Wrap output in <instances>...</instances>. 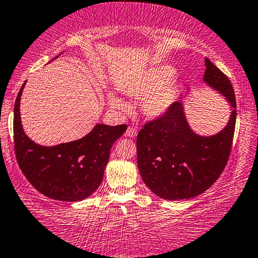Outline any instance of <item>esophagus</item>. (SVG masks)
<instances>
[{
  "mask_svg": "<svg viewBox=\"0 0 258 258\" xmlns=\"http://www.w3.org/2000/svg\"><path fill=\"white\" fill-rule=\"evenodd\" d=\"M137 128L136 127H133V126H130L128 128H127V131H126V136L127 137H131V138H133V137H136L137 136Z\"/></svg>",
  "mask_w": 258,
  "mask_h": 258,
  "instance_id": "34e87169",
  "label": "esophagus"
}]
</instances>
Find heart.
Here are the masks:
<instances>
[{
  "label": "heart",
  "mask_w": 258,
  "mask_h": 258,
  "mask_svg": "<svg viewBox=\"0 0 258 258\" xmlns=\"http://www.w3.org/2000/svg\"><path fill=\"white\" fill-rule=\"evenodd\" d=\"M174 69L169 65H153L136 77L123 81L121 90L127 95L143 99V110L150 118H159L174 105L178 97L180 83L172 77ZM108 103L115 109H126L121 97L109 94Z\"/></svg>",
  "instance_id": "obj_1"
}]
</instances>
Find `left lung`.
<instances>
[{"label": "left lung", "instance_id": "obj_1", "mask_svg": "<svg viewBox=\"0 0 258 258\" xmlns=\"http://www.w3.org/2000/svg\"><path fill=\"white\" fill-rule=\"evenodd\" d=\"M204 81L231 106L227 125L219 133L202 137L188 125L182 102L146 122L137 136V162L144 183L165 200H185L207 190L229 161L236 127L233 87L212 61L205 59Z\"/></svg>", "mask_w": 258, "mask_h": 258}]
</instances>
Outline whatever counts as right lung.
Listing matches in <instances>:
<instances>
[{
	"label": "right lung",
	"instance_id": "right-lung-1",
	"mask_svg": "<svg viewBox=\"0 0 258 258\" xmlns=\"http://www.w3.org/2000/svg\"><path fill=\"white\" fill-rule=\"evenodd\" d=\"M22 84L14 106L16 161L26 178L46 197L59 201H81L99 188L112 145L126 131V125L97 123L83 138L54 146H42L26 136L20 118Z\"/></svg>",
	"mask_w": 258,
	"mask_h": 258
}]
</instances>
